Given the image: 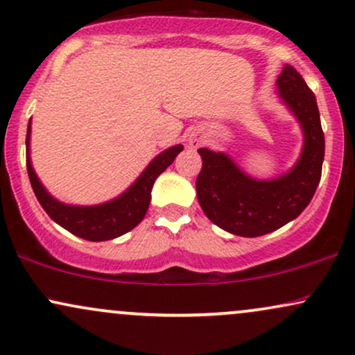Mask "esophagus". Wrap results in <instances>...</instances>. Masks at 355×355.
I'll use <instances>...</instances> for the list:
<instances>
[{
    "instance_id": "obj_1",
    "label": "esophagus",
    "mask_w": 355,
    "mask_h": 355,
    "mask_svg": "<svg viewBox=\"0 0 355 355\" xmlns=\"http://www.w3.org/2000/svg\"><path fill=\"white\" fill-rule=\"evenodd\" d=\"M205 138H207L205 130L200 128V126H195V128H191V132L189 133V138H187V141H189L190 148H198V146L203 145Z\"/></svg>"
}]
</instances>
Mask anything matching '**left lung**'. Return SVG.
Masks as SVG:
<instances>
[{
  "label": "left lung",
  "mask_w": 355,
  "mask_h": 355,
  "mask_svg": "<svg viewBox=\"0 0 355 355\" xmlns=\"http://www.w3.org/2000/svg\"><path fill=\"white\" fill-rule=\"evenodd\" d=\"M275 85L304 133L302 152L288 172L262 180L243 172L225 152L198 150L203 162L197 177L198 203L215 225L239 237H259L292 222L311 203L320 182L325 140L315 95L291 64Z\"/></svg>",
  "instance_id": "1"
}]
</instances>
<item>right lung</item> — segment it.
<instances>
[{"label": "right lung", "mask_w": 355, "mask_h": 355, "mask_svg": "<svg viewBox=\"0 0 355 355\" xmlns=\"http://www.w3.org/2000/svg\"><path fill=\"white\" fill-rule=\"evenodd\" d=\"M30 140L31 120L26 132V168L36 198L53 222L89 242H105L135 229L148 210L155 180L173 164L177 155L183 150V145H173L158 153L144 172L138 175L137 180L112 200L98 205H70L53 197L38 178L31 164Z\"/></svg>", "instance_id": "add662e5"}]
</instances>
